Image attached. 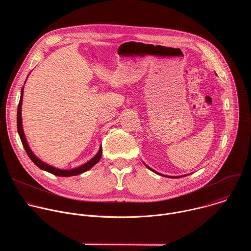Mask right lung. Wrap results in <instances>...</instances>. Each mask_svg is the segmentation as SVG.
<instances>
[{
  "instance_id": "right-lung-1",
  "label": "right lung",
  "mask_w": 251,
  "mask_h": 251,
  "mask_svg": "<svg viewBox=\"0 0 251 251\" xmlns=\"http://www.w3.org/2000/svg\"><path fill=\"white\" fill-rule=\"evenodd\" d=\"M18 132H19V134H20V137L22 138V141H23V143H24V145H25V150H26V152H27V154H28V156L30 157V159L33 161V163L37 165V166H39L41 169H43V170H45V171H48V172H50V173H51V174H53V175H56V176H74V175H77V174H80V173H82V172H85L86 170H88V169H90L91 167H93L99 160H100V155L99 156H96L95 158H93L90 162H88L87 164H85V165H83L82 167H79V168H76V169H75V170H70V171H59V170H53V169H51L50 167H48V166H46L45 164H42L37 158H35L32 154H31V152L29 151V149H28V147L26 146V143H25V138H24V135H23V131H22V125H21V118H20V109H19V114H18Z\"/></svg>"
}]
</instances>
